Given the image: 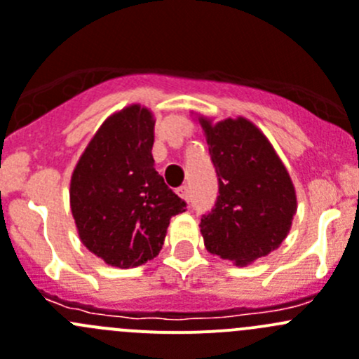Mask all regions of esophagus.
<instances>
[{
    "label": "esophagus",
    "mask_w": 359,
    "mask_h": 359,
    "mask_svg": "<svg viewBox=\"0 0 359 359\" xmlns=\"http://www.w3.org/2000/svg\"><path fill=\"white\" fill-rule=\"evenodd\" d=\"M177 195L182 200H186V202H189V189H187V186H180L179 189H177Z\"/></svg>",
    "instance_id": "34e87169"
}]
</instances>
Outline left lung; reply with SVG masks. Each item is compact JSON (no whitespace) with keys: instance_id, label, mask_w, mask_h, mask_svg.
I'll return each mask as SVG.
<instances>
[{"instance_id":"1","label":"left lung","mask_w":359,"mask_h":359,"mask_svg":"<svg viewBox=\"0 0 359 359\" xmlns=\"http://www.w3.org/2000/svg\"><path fill=\"white\" fill-rule=\"evenodd\" d=\"M217 173L219 195L200 230L209 253L248 266L289 233L297 202L289 172L250 120L198 118Z\"/></svg>"}]
</instances>
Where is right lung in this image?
I'll use <instances>...</instances> for the list:
<instances>
[{
	"instance_id": "add662e5",
	"label": "right lung",
	"mask_w": 359,
	"mask_h": 359,
	"mask_svg": "<svg viewBox=\"0 0 359 359\" xmlns=\"http://www.w3.org/2000/svg\"><path fill=\"white\" fill-rule=\"evenodd\" d=\"M154 115L140 104L109 116L70 179V209L81 243L127 269L159 255L172 216L186 202L154 168Z\"/></svg>"
}]
</instances>
